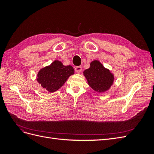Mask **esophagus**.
I'll return each instance as SVG.
<instances>
[{"instance_id":"obj_1","label":"esophagus","mask_w":154,"mask_h":154,"mask_svg":"<svg viewBox=\"0 0 154 154\" xmlns=\"http://www.w3.org/2000/svg\"><path fill=\"white\" fill-rule=\"evenodd\" d=\"M82 67L81 66H76L75 67V71L78 73H80L82 71Z\"/></svg>"}]
</instances>
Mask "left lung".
Instances as JSON below:
<instances>
[{
    "mask_svg": "<svg viewBox=\"0 0 154 154\" xmlns=\"http://www.w3.org/2000/svg\"><path fill=\"white\" fill-rule=\"evenodd\" d=\"M90 67L83 71L88 84L98 92L109 90L114 82V75L109 69L103 67L99 61L94 60L91 63Z\"/></svg>",
    "mask_w": 154,
    "mask_h": 154,
    "instance_id": "obj_1",
    "label": "left lung"
}]
</instances>
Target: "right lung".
<instances>
[{"mask_svg": "<svg viewBox=\"0 0 154 154\" xmlns=\"http://www.w3.org/2000/svg\"><path fill=\"white\" fill-rule=\"evenodd\" d=\"M74 70L71 66H65L61 62L55 60L49 66L40 70L37 74V81L49 92L58 90L67 80L74 74Z\"/></svg>", "mask_w": 154, "mask_h": 154, "instance_id": "1", "label": "right lung"}]
</instances>
